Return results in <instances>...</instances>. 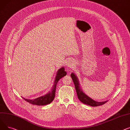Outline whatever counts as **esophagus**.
Instances as JSON below:
<instances>
[{
	"label": "esophagus",
	"mask_w": 130,
	"mask_h": 130,
	"mask_svg": "<svg viewBox=\"0 0 130 130\" xmlns=\"http://www.w3.org/2000/svg\"><path fill=\"white\" fill-rule=\"evenodd\" d=\"M74 64L73 62H70V61L68 62V63H67V67H68L69 68H70V69L73 68V67H74Z\"/></svg>",
	"instance_id": "1"
}]
</instances>
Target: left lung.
I'll return each instance as SVG.
<instances>
[{
	"instance_id": "obj_1",
	"label": "left lung",
	"mask_w": 130,
	"mask_h": 130,
	"mask_svg": "<svg viewBox=\"0 0 130 130\" xmlns=\"http://www.w3.org/2000/svg\"><path fill=\"white\" fill-rule=\"evenodd\" d=\"M71 77L74 84L75 88L76 90V92H77V93L78 98L81 102H82L84 104L90 105L91 106H98L102 105L105 104L106 102H107L108 101H105L103 102H97L93 100V99H92L91 98H89L86 94L84 93L83 92L82 90L80 89L78 80L77 77H76L73 73H71Z\"/></svg>"
}]
</instances>
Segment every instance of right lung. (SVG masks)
Masks as SVG:
<instances>
[{
	"instance_id": "obj_1",
	"label": "right lung",
	"mask_w": 130,
	"mask_h": 130,
	"mask_svg": "<svg viewBox=\"0 0 130 130\" xmlns=\"http://www.w3.org/2000/svg\"><path fill=\"white\" fill-rule=\"evenodd\" d=\"M64 70H65L63 68H61L58 70V73H57V75H56L53 88H52L51 91L48 94L38 98L35 99L34 100H29V99H25L24 98H22L24 99L25 101H27L29 103L34 104V105H45L50 104L53 100V99L55 98L56 90V87H57L58 82L60 79H61L62 77H63L64 76H65L67 74V72Z\"/></svg>"
}]
</instances>
